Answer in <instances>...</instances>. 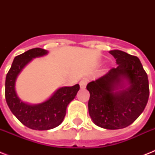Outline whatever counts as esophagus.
<instances>
[{
  "label": "esophagus",
  "instance_id": "1",
  "mask_svg": "<svg viewBox=\"0 0 155 155\" xmlns=\"http://www.w3.org/2000/svg\"><path fill=\"white\" fill-rule=\"evenodd\" d=\"M87 79H86V78H84L83 80H80V88H85L86 87V85H87Z\"/></svg>",
  "mask_w": 155,
  "mask_h": 155
}]
</instances>
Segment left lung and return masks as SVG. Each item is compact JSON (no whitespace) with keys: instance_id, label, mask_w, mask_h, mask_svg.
I'll return each instance as SVG.
<instances>
[{"instance_id":"left-lung-1","label":"left lung","mask_w":155,"mask_h":155,"mask_svg":"<svg viewBox=\"0 0 155 155\" xmlns=\"http://www.w3.org/2000/svg\"><path fill=\"white\" fill-rule=\"evenodd\" d=\"M109 53L117 67L87 84L88 113L100 127L119 130L131 125L145 109L149 99V81L137 56L118 50Z\"/></svg>"}]
</instances>
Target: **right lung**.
<instances>
[{"label":"right lung","instance_id":"1","mask_svg":"<svg viewBox=\"0 0 155 155\" xmlns=\"http://www.w3.org/2000/svg\"><path fill=\"white\" fill-rule=\"evenodd\" d=\"M47 53V51L42 48H34L16 56L6 75L5 94L8 108L23 125L35 130H51L60 125L68 104L75 98L80 89L79 84L60 87L49 100L38 104H29L19 99L15 91L18 74L32 58Z\"/></svg>","mask_w":155,"mask_h":155}]
</instances>
